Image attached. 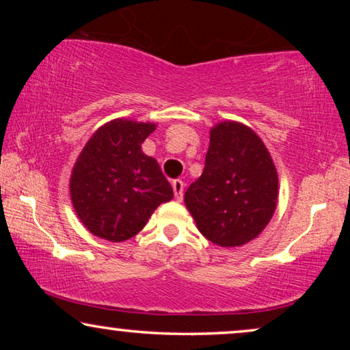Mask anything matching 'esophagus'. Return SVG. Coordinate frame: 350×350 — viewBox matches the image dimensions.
<instances>
[{"label": "esophagus", "instance_id": "obj_1", "mask_svg": "<svg viewBox=\"0 0 350 350\" xmlns=\"http://www.w3.org/2000/svg\"><path fill=\"white\" fill-rule=\"evenodd\" d=\"M172 188H174V193H175V199L178 200H183V191H185V183L181 180H174V183H172Z\"/></svg>", "mask_w": 350, "mask_h": 350}]
</instances>
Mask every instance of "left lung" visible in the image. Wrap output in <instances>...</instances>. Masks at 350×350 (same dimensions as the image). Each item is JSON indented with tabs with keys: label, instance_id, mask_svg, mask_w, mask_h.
<instances>
[{
	"label": "left lung",
	"instance_id": "8db88e82",
	"mask_svg": "<svg viewBox=\"0 0 350 350\" xmlns=\"http://www.w3.org/2000/svg\"><path fill=\"white\" fill-rule=\"evenodd\" d=\"M277 199L275 164L256 132L237 121L215 124L202 175L185 193L202 236L218 247L245 245L265 231Z\"/></svg>",
	"mask_w": 350,
	"mask_h": 350
}]
</instances>
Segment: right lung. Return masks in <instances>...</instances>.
I'll list each match as a JSON object with an SVG mask.
<instances>
[{
  "instance_id": "1",
  "label": "right lung",
  "mask_w": 350,
  "mask_h": 350,
  "mask_svg": "<svg viewBox=\"0 0 350 350\" xmlns=\"http://www.w3.org/2000/svg\"><path fill=\"white\" fill-rule=\"evenodd\" d=\"M154 122L113 119L94 132L76 159L70 198L81 223L95 237L124 242L145 228L174 189L154 157L142 143L156 131Z\"/></svg>"
}]
</instances>
